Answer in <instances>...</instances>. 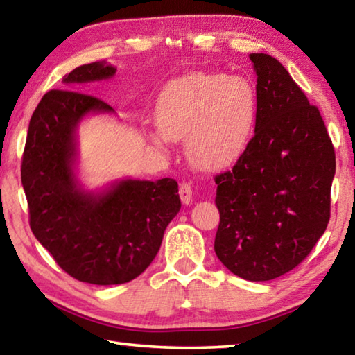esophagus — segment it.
I'll return each instance as SVG.
<instances>
[{"label": "esophagus", "instance_id": "34e87169", "mask_svg": "<svg viewBox=\"0 0 355 355\" xmlns=\"http://www.w3.org/2000/svg\"><path fill=\"white\" fill-rule=\"evenodd\" d=\"M180 199H182V202L184 203V205H189V203L192 202V188L189 183L183 182L182 184H180Z\"/></svg>", "mask_w": 355, "mask_h": 355}]
</instances>
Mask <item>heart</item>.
I'll list each match as a JSON object with an SVG mask.
<instances>
[{
	"instance_id": "obj_1",
	"label": "heart",
	"mask_w": 355,
	"mask_h": 355,
	"mask_svg": "<svg viewBox=\"0 0 355 355\" xmlns=\"http://www.w3.org/2000/svg\"><path fill=\"white\" fill-rule=\"evenodd\" d=\"M257 94L249 81L214 71H192L161 89L152 141L166 147L184 136L192 164L220 169L248 146L255 127Z\"/></svg>"
}]
</instances>
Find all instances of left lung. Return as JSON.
Returning <instances> with one entry per match:
<instances>
[{"label": "left lung", "mask_w": 355, "mask_h": 355, "mask_svg": "<svg viewBox=\"0 0 355 355\" xmlns=\"http://www.w3.org/2000/svg\"><path fill=\"white\" fill-rule=\"evenodd\" d=\"M255 135L232 171L216 175L220 222L214 252L250 282L302 263L326 232L335 150L316 106L277 59L252 53Z\"/></svg>", "instance_id": "left-lung-1"}]
</instances>
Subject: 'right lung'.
Listing matches in <instances>:
<instances>
[{
    "mask_svg": "<svg viewBox=\"0 0 355 355\" xmlns=\"http://www.w3.org/2000/svg\"><path fill=\"white\" fill-rule=\"evenodd\" d=\"M114 73L100 61L71 70L64 83L75 86ZM112 111L92 95L53 89L29 120L21 159L34 236L65 272L94 285L127 284L146 271L182 208L173 178H127L101 192L81 189L73 172L76 127L89 112Z\"/></svg>",
    "mask_w": 355,
    "mask_h": 355,
    "instance_id": "right-lung-1",
    "label": "right lung"
}]
</instances>
